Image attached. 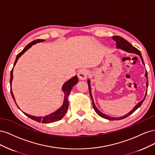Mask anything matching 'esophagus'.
Instances as JSON below:
<instances>
[{
    "label": "esophagus",
    "mask_w": 155,
    "mask_h": 155,
    "mask_svg": "<svg viewBox=\"0 0 155 155\" xmlns=\"http://www.w3.org/2000/svg\"><path fill=\"white\" fill-rule=\"evenodd\" d=\"M88 75V71L87 70L81 69L78 72V76L79 79H81V80H85V79H87Z\"/></svg>",
    "instance_id": "esophagus-1"
}]
</instances>
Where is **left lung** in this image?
I'll return each mask as SVG.
<instances>
[{
	"label": "left lung",
	"instance_id": "8db88e82",
	"mask_svg": "<svg viewBox=\"0 0 155 155\" xmlns=\"http://www.w3.org/2000/svg\"><path fill=\"white\" fill-rule=\"evenodd\" d=\"M112 39H113V40H114L116 42V48H120V49H121L123 50L124 51H127V52H129V53H133V54H137L138 55H140V58H141L142 59V63L145 65L144 63H143V59L142 58V54L141 53H140V51L139 50H138L137 48H135L134 46H133L132 45L130 44L129 42L127 41H126L125 39H124L123 37H121L120 36H118V35H115V36H113L112 37ZM145 76L146 77L147 79V71L145 72ZM88 82V89H89V94H90V96L91 97V99H92V105H93V107L94 109V110L96 111V113L99 115L100 116L102 117V118H105V119H107V120H122L124 118H127V117L130 116V114H132L133 112L137 110L138 108H139L140 106L142 105V103L143 102L145 98V96H146L147 95V91H146V93H145V97L143 98V100H142L140 102L138 103L137 105H136L134 108L133 109L130 111L128 114H125V116H121V117H119V118H114V117H110V116H107L104 113H102L101 112H100L99 110H98L97 109V107H96L95 104H94V100H93V97L92 96V94H91V81L90 80L87 81ZM146 87L147 88L148 87V80L147 81V83H146Z\"/></svg>",
	"mask_w": 155,
	"mask_h": 155
}]
</instances>
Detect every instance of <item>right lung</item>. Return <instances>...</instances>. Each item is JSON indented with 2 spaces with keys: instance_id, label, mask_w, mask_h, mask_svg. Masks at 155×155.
I'll list each match as a JSON object with an SVG mask.
<instances>
[{
  "instance_id": "right-lung-1",
  "label": "right lung",
  "mask_w": 155,
  "mask_h": 155,
  "mask_svg": "<svg viewBox=\"0 0 155 155\" xmlns=\"http://www.w3.org/2000/svg\"><path fill=\"white\" fill-rule=\"evenodd\" d=\"M45 40L43 39H37L35 40L34 41L31 42L30 43H29L28 45L26 47L23 49L21 52L18 54L17 55V58L16 59L15 61V63H14V65L13 66H15L17 60L21 56L24 54L25 51L28 50L32 45H34L36 43H41V42H43ZM13 67L12 68V70H11V73H10V91H11V94L12 96L13 97V99L15 101V104L17 105L16 102H15V97H14L13 96V94L12 92V79H13ZM78 82V78L77 76H75L74 77L70 79H69L68 81H67V82H65L62 87V91L64 92V101H63V104L62 105V106L59 109H58L57 110H55V112H52V113H51L49 115L47 116H31L30 114H28L25 112H22L23 113H24L26 116H27L28 117H29L30 118H31V120H34L37 122H39V123H43V124H48V123H52V122H55V121H57L60 120L61 119H62L63 118V116L66 114V112L68 110V97L70 94V91H71L72 87L77 84ZM18 107V106H17ZM18 109H19V107H18Z\"/></svg>"
}]
</instances>
